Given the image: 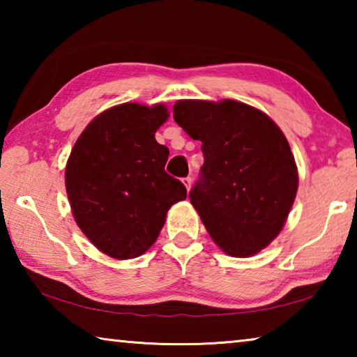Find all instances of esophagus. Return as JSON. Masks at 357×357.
Segmentation results:
<instances>
[{
  "instance_id": "esophagus-1",
  "label": "esophagus",
  "mask_w": 357,
  "mask_h": 357,
  "mask_svg": "<svg viewBox=\"0 0 357 357\" xmlns=\"http://www.w3.org/2000/svg\"><path fill=\"white\" fill-rule=\"evenodd\" d=\"M183 183H184V185H185L187 192H189V190H190V187H192V178H190V176L184 178V179H183Z\"/></svg>"
}]
</instances>
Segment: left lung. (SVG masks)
I'll return each instance as SVG.
<instances>
[{
    "label": "left lung",
    "mask_w": 357,
    "mask_h": 357,
    "mask_svg": "<svg viewBox=\"0 0 357 357\" xmlns=\"http://www.w3.org/2000/svg\"><path fill=\"white\" fill-rule=\"evenodd\" d=\"M173 118L202 142V181L189 193L209 236L227 255H257L279 236L299 176L287 137L244 102L183 99Z\"/></svg>",
    "instance_id": "left-lung-1"
}]
</instances>
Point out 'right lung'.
<instances>
[{
	"label": "right lung",
	"mask_w": 357,
	"mask_h": 357,
	"mask_svg": "<svg viewBox=\"0 0 357 357\" xmlns=\"http://www.w3.org/2000/svg\"><path fill=\"white\" fill-rule=\"evenodd\" d=\"M168 116L165 104L114 105L70 151L64 178L72 215L96 249L114 259L143 255L168 209L187 197L184 184L165 173L170 151L155 142Z\"/></svg>",
	"instance_id": "add662e5"
}]
</instances>
